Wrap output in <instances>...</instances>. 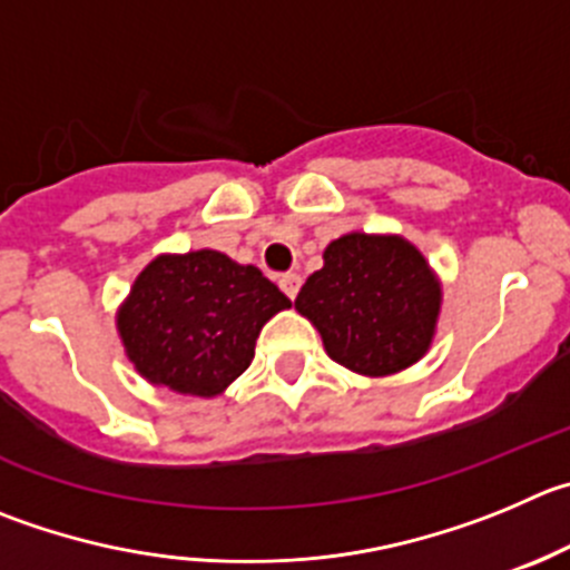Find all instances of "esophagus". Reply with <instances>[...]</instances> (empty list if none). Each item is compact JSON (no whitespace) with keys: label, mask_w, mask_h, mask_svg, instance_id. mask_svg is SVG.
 <instances>
[{"label":"esophagus","mask_w":570,"mask_h":570,"mask_svg":"<svg viewBox=\"0 0 570 570\" xmlns=\"http://www.w3.org/2000/svg\"><path fill=\"white\" fill-rule=\"evenodd\" d=\"M279 288L285 291V296H288V299H296V294H299V288H302V276L299 274H282Z\"/></svg>","instance_id":"esophagus-1"}]
</instances>
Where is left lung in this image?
<instances>
[{
	"label": "left lung",
	"mask_w": 570,
	"mask_h": 570,
	"mask_svg": "<svg viewBox=\"0 0 570 570\" xmlns=\"http://www.w3.org/2000/svg\"><path fill=\"white\" fill-rule=\"evenodd\" d=\"M442 285L420 248L400 235L338 237L307 276L296 311L322 333L335 363L366 377L409 370L436 333Z\"/></svg>",
	"instance_id": "8db88e82"
}]
</instances>
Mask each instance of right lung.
Masks as SVG:
<instances>
[{"label": "right lung", "instance_id": "obj_1", "mask_svg": "<svg viewBox=\"0 0 570 570\" xmlns=\"http://www.w3.org/2000/svg\"><path fill=\"white\" fill-rule=\"evenodd\" d=\"M285 307L291 299L263 271L200 248L145 265L117 330L145 381L215 397L248 370L259 330Z\"/></svg>", "mask_w": 570, "mask_h": 570}]
</instances>
